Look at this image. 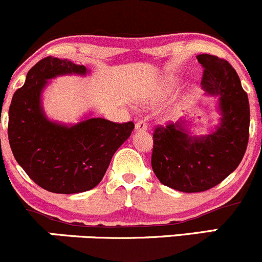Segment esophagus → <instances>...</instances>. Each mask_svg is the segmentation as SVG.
Here are the masks:
<instances>
[{"instance_id": "1", "label": "esophagus", "mask_w": 262, "mask_h": 262, "mask_svg": "<svg viewBox=\"0 0 262 262\" xmlns=\"http://www.w3.org/2000/svg\"><path fill=\"white\" fill-rule=\"evenodd\" d=\"M148 128V124L145 123V120L139 119L138 122L136 123V130L137 132H143V130H147Z\"/></svg>"}]
</instances>
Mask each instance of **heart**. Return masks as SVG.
<instances>
[{"mask_svg": "<svg viewBox=\"0 0 262 262\" xmlns=\"http://www.w3.org/2000/svg\"><path fill=\"white\" fill-rule=\"evenodd\" d=\"M169 82H172V81H169Z\"/></svg>", "mask_w": 262, "mask_h": 262, "instance_id": "obj_1", "label": "heart"}]
</instances>
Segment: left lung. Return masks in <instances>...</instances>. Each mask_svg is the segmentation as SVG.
I'll use <instances>...</instances> for the list:
<instances>
[{"instance_id": "obj_1", "label": "left lung", "mask_w": 262, "mask_h": 262, "mask_svg": "<svg viewBox=\"0 0 262 262\" xmlns=\"http://www.w3.org/2000/svg\"><path fill=\"white\" fill-rule=\"evenodd\" d=\"M205 68L201 81L206 94L219 96V124L196 136L191 120L157 126L152 168L162 184L187 193L207 191L237 168L249 142V98L237 73L227 61L208 54L197 56Z\"/></svg>"}]
</instances>
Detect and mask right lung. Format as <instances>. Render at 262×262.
I'll return each instance as SVG.
<instances>
[{"label":"right lung","instance_id":"right-lung-1","mask_svg":"<svg viewBox=\"0 0 262 262\" xmlns=\"http://www.w3.org/2000/svg\"><path fill=\"white\" fill-rule=\"evenodd\" d=\"M89 74L84 65L48 56L27 73L8 110V142L22 169L41 188L80 193L100 183L118 148L130 137L133 122L86 117L76 124L52 122L41 96L49 80Z\"/></svg>","mask_w":262,"mask_h":262}]
</instances>
